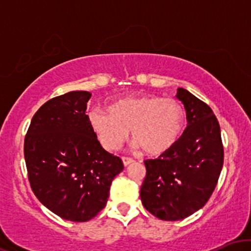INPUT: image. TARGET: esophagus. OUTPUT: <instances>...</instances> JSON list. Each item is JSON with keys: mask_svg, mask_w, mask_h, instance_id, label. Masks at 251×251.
<instances>
[{"mask_svg": "<svg viewBox=\"0 0 251 251\" xmlns=\"http://www.w3.org/2000/svg\"><path fill=\"white\" fill-rule=\"evenodd\" d=\"M133 163V159H131V158H127V157H123V164L124 166H128L129 164Z\"/></svg>", "mask_w": 251, "mask_h": 251, "instance_id": "obj_1", "label": "esophagus"}]
</instances>
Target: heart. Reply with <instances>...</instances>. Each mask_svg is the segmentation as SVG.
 <instances>
[{"mask_svg": "<svg viewBox=\"0 0 251 251\" xmlns=\"http://www.w3.org/2000/svg\"><path fill=\"white\" fill-rule=\"evenodd\" d=\"M87 120L100 145L107 151L119 149L129 129L134 149H143L149 155H162L179 140L186 114L177 100L128 96L112 102L107 112L91 109Z\"/></svg>", "mask_w": 251, "mask_h": 251, "instance_id": "1", "label": "heart"}]
</instances>
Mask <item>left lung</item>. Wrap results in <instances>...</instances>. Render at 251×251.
Wrapping results in <instances>:
<instances>
[{
    "instance_id": "obj_1",
    "label": "left lung",
    "mask_w": 251,
    "mask_h": 251,
    "mask_svg": "<svg viewBox=\"0 0 251 251\" xmlns=\"http://www.w3.org/2000/svg\"><path fill=\"white\" fill-rule=\"evenodd\" d=\"M176 97L185 108L188 126L168 153L144 162L146 177L140 189L144 208L163 221L184 220L203 208L224 159L212 109L184 88H178Z\"/></svg>"
}]
</instances>
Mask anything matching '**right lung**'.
<instances>
[{
  "label": "right lung",
  "mask_w": 251,
  "mask_h": 251,
  "mask_svg": "<svg viewBox=\"0 0 251 251\" xmlns=\"http://www.w3.org/2000/svg\"><path fill=\"white\" fill-rule=\"evenodd\" d=\"M91 93L73 91L43 103L25 139L31 190L66 221L92 220L106 206L122 159L105 151L88 125Z\"/></svg>",
  "instance_id": "right-lung-1"
}]
</instances>
